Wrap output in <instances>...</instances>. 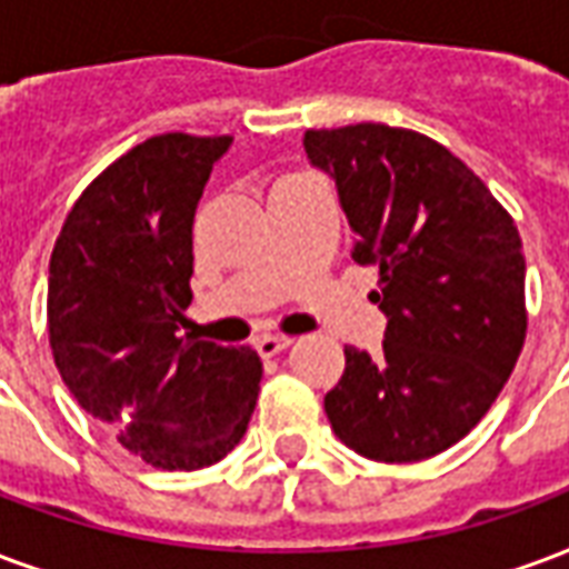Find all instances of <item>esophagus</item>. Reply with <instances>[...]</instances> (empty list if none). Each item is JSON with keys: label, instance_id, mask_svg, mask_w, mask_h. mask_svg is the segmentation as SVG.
Listing matches in <instances>:
<instances>
[{"label": "esophagus", "instance_id": "esophagus-1", "mask_svg": "<svg viewBox=\"0 0 569 569\" xmlns=\"http://www.w3.org/2000/svg\"><path fill=\"white\" fill-rule=\"evenodd\" d=\"M289 343H292V338H286V335H262V338H256V352L262 359H271L277 352H283Z\"/></svg>", "mask_w": 569, "mask_h": 569}]
</instances>
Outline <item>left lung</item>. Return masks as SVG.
<instances>
[{
	"label": "left lung",
	"mask_w": 569,
	"mask_h": 569,
	"mask_svg": "<svg viewBox=\"0 0 569 569\" xmlns=\"http://www.w3.org/2000/svg\"><path fill=\"white\" fill-rule=\"evenodd\" d=\"M305 150L338 183L352 259L380 268L373 301L389 317L373 359L343 349L328 422L373 461L440 456L477 428L525 347L519 229L452 150L413 129H307Z\"/></svg>",
	"instance_id": "left-lung-1"
}]
</instances>
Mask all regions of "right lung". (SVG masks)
<instances>
[{
  "label": "right lung",
  "instance_id": "right-lung-1",
  "mask_svg": "<svg viewBox=\"0 0 569 569\" xmlns=\"http://www.w3.org/2000/svg\"><path fill=\"white\" fill-rule=\"evenodd\" d=\"M231 134H153L74 201L48 280L62 382L113 440L159 470L217 465L241 443L262 361L183 331L192 222Z\"/></svg>",
  "mask_w": 569,
  "mask_h": 569
}]
</instances>
